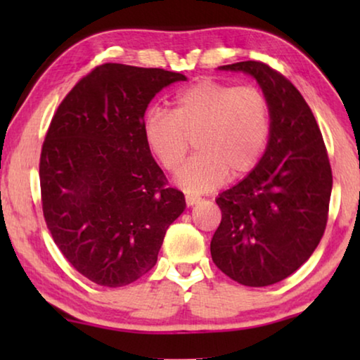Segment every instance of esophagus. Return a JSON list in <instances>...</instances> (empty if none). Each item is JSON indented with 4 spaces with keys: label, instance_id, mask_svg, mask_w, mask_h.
Segmentation results:
<instances>
[{
    "label": "esophagus",
    "instance_id": "1",
    "mask_svg": "<svg viewBox=\"0 0 360 360\" xmlns=\"http://www.w3.org/2000/svg\"><path fill=\"white\" fill-rule=\"evenodd\" d=\"M186 203L187 206H193L200 203V197H197V195H186Z\"/></svg>",
    "mask_w": 360,
    "mask_h": 360
}]
</instances>
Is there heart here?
I'll return each instance as SVG.
<instances>
[{
	"instance_id": "heart-1",
	"label": "heart",
	"mask_w": 360,
	"mask_h": 360,
	"mask_svg": "<svg viewBox=\"0 0 360 360\" xmlns=\"http://www.w3.org/2000/svg\"><path fill=\"white\" fill-rule=\"evenodd\" d=\"M143 133L167 172L182 165L193 141L198 154L179 169L178 184L206 192L257 165L270 135V103L251 85L205 79L178 94L172 112L150 109Z\"/></svg>"
}]
</instances>
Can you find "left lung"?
I'll return each mask as SVG.
<instances>
[{"label":"left lung","instance_id":"1","mask_svg":"<svg viewBox=\"0 0 360 360\" xmlns=\"http://www.w3.org/2000/svg\"><path fill=\"white\" fill-rule=\"evenodd\" d=\"M255 77L270 103V139L251 173L216 198L211 240L216 266L233 281L264 288L297 271L324 235L332 168L318 122L288 77L266 63L224 65Z\"/></svg>","mask_w":360,"mask_h":360}]
</instances>
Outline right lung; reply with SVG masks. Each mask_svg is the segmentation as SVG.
I'll use <instances>...</instances> for the list:
<instances>
[{
	"label": "right lung",
	"mask_w": 360,
	"mask_h": 360,
	"mask_svg": "<svg viewBox=\"0 0 360 360\" xmlns=\"http://www.w3.org/2000/svg\"><path fill=\"white\" fill-rule=\"evenodd\" d=\"M162 68L105 63L60 103L39 158L42 212L66 260L90 281L120 288L155 265L186 208L144 139V112L167 85Z\"/></svg>",
	"instance_id": "add662e5"
}]
</instances>
